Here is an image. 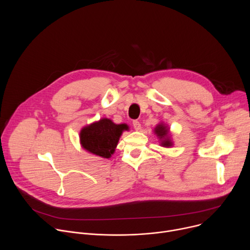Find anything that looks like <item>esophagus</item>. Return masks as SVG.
<instances>
[{
  "label": "esophagus",
  "instance_id": "34e87169",
  "mask_svg": "<svg viewBox=\"0 0 250 250\" xmlns=\"http://www.w3.org/2000/svg\"><path fill=\"white\" fill-rule=\"evenodd\" d=\"M132 125H133V127H134V129L135 130H139L140 128H141V125H140V123L138 122V121H133L132 122Z\"/></svg>",
  "mask_w": 250,
  "mask_h": 250
}]
</instances>
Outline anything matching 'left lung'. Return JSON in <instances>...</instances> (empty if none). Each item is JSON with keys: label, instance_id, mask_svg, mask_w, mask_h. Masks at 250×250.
<instances>
[{"label": "left lung", "instance_id": "8db88e82", "mask_svg": "<svg viewBox=\"0 0 250 250\" xmlns=\"http://www.w3.org/2000/svg\"><path fill=\"white\" fill-rule=\"evenodd\" d=\"M155 133L158 135V137L164 138L162 140V144H161L164 147H169L172 146V142L170 141V139H168V137H166L168 134V129L164 125H157L155 128Z\"/></svg>", "mask_w": 250, "mask_h": 250}]
</instances>
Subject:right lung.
Segmentation results:
<instances>
[{"mask_svg":"<svg viewBox=\"0 0 250 250\" xmlns=\"http://www.w3.org/2000/svg\"><path fill=\"white\" fill-rule=\"evenodd\" d=\"M125 129H128V126L125 124L116 125L109 119H102L81 130V145L93 154L104 158H110Z\"/></svg>","mask_w":250,"mask_h":250,"instance_id":"right-lung-1","label":"right lung"}]
</instances>
